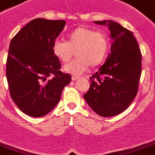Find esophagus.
Segmentation results:
<instances>
[{
  "mask_svg": "<svg viewBox=\"0 0 155 155\" xmlns=\"http://www.w3.org/2000/svg\"><path fill=\"white\" fill-rule=\"evenodd\" d=\"M71 80H73V81H75V80H79V77H78V76H72V77H71Z\"/></svg>",
  "mask_w": 155,
  "mask_h": 155,
  "instance_id": "esophagus-1",
  "label": "esophagus"
}]
</instances>
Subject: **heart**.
I'll list each match as a JSON object with an SVG mask.
<instances>
[{
	"mask_svg": "<svg viewBox=\"0 0 155 155\" xmlns=\"http://www.w3.org/2000/svg\"><path fill=\"white\" fill-rule=\"evenodd\" d=\"M67 41L56 40L52 45L53 55L67 63L75 54L77 58L64 66V71L80 75L89 66L97 67L105 61L110 49V38L106 32L80 27L70 32Z\"/></svg>",
	"mask_w": 155,
	"mask_h": 155,
	"instance_id": "obj_1",
	"label": "heart"
}]
</instances>
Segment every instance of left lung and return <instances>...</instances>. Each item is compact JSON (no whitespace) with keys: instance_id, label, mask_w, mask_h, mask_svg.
Masks as SVG:
<instances>
[{"instance_id":"left-lung-1","label":"left lung","mask_w":155,"mask_h":155,"mask_svg":"<svg viewBox=\"0 0 155 155\" xmlns=\"http://www.w3.org/2000/svg\"><path fill=\"white\" fill-rule=\"evenodd\" d=\"M94 23L109 27L113 40L111 54L90 77L91 83L84 97L96 114L110 117L124 112L136 97L141 75L142 55L132 31L113 20Z\"/></svg>"}]
</instances>
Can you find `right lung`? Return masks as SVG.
<instances>
[{
  "mask_svg": "<svg viewBox=\"0 0 155 155\" xmlns=\"http://www.w3.org/2000/svg\"><path fill=\"white\" fill-rule=\"evenodd\" d=\"M66 22L38 18L11 40L6 76L11 97L19 110L33 117L48 114L59 102L71 76L61 71V64L52 45Z\"/></svg>",
  "mask_w": 155,
  "mask_h": 155,
  "instance_id": "1",
  "label": "right lung"
}]
</instances>
